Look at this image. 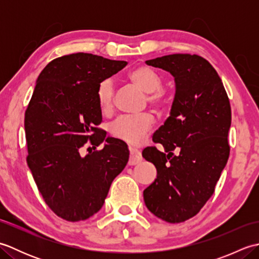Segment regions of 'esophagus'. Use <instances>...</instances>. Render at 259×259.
Here are the masks:
<instances>
[{
    "label": "esophagus",
    "mask_w": 259,
    "mask_h": 259,
    "mask_svg": "<svg viewBox=\"0 0 259 259\" xmlns=\"http://www.w3.org/2000/svg\"><path fill=\"white\" fill-rule=\"evenodd\" d=\"M141 161H142L141 152L138 149H135V148H130V159H129L130 166H135V164L139 163Z\"/></svg>",
    "instance_id": "esophagus-1"
}]
</instances>
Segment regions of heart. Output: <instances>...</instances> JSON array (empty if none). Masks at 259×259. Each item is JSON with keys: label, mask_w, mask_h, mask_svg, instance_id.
<instances>
[{"label": "heart", "mask_w": 259, "mask_h": 259, "mask_svg": "<svg viewBox=\"0 0 259 259\" xmlns=\"http://www.w3.org/2000/svg\"><path fill=\"white\" fill-rule=\"evenodd\" d=\"M130 81L147 93V101L158 108L166 107L170 92L162 87V76L149 65H139L128 74ZM97 101L102 112H110L114 104V83L112 79H103L97 88ZM155 119L149 113L123 114L110 125V133L117 139L130 145H141L150 133Z\"/></svg>", "instance_id": "b5f03b06"}]
</instances>
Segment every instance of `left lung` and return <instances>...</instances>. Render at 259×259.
Wrapping results in <instances>:
<instances>
[{
    "instance_id": "8db88e82",
    "label": "left lung",
    "mask_w": 259,
    "mask_h": 259,
    "mask_svg": "<svg viewBox=\"0 0 259 259\" xmlns=\"http://www.w3.org/2000/svg\"><path fill=\"white\" fill-rule=\"evenodd\" d=\"M146 63L174 75L176 95L169 118L152 137L164 152L156 147L142 151L157 168L144 199L158 218L183 223L205 206L226 166L232 109L222 79L206 59L178 53Z\"/></svg>"
}]
</instances>
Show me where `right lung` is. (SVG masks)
Here are the masks:
<instances>
[{
  "label": "right lung",
  "instance_id": "obj_1",
  "mask_svg": "<svg viewBox=\"0 0 259 259\" xmlns=\"http://www.w3.org/2000/svg\"><path fill=\"white\" fill-rule=\"evenodd\" d=\"M126 64L79 52L52 60L36 80L24 118L26 161L47 205L68 222L100 210L128 162L126 145L98 128L102 114L96 96L98 84ZM88 141L95 148L106 145L82 157Z\"/></svg>",
  "mask_w": 259,
  "mask_h": 259
}]
</instances>
